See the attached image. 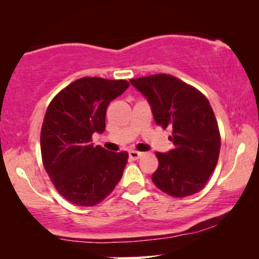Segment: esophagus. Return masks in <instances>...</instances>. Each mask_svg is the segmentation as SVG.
I'll use <instances>...</instances> for the list:
<instances>
[{
    "label": "esophagus",
    "mask_w": 259,
    "mask_h": 259,
    "mask_svg": "<svg viewBox=\"0 0 259 259\" xmlns=\"http://www.w3.org/2000/svg\"><path fill=\"white\" fill-rule=\"evenodd\" d=\"M130 158L132 159V160H138V159L141 158L144 155L143 152H139V151H130Z\"/></svg>",
    "instance_id": "34e87169"
}]
</instances>
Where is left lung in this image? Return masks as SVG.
<instances>
[{
  "label": "left lung",
  "mask_w": 259,
  "mask_h": 259,
  "mask_svg": "<svg viewBox=\"0 0 259 259\" xmlns=\"http://www.w3.org/2000/svg\"><path fill=\"white\" fill-rule=\"evenodd\" d=\"M150 102L155 123L172 128L175 148L155 152L159 166L152 180L162 192L184 198L199 192L217 165L221 133L206 97L169 74L130 80Z\"/></svg>",
  "instance_id": "left-lung-1"
}]
</instances>
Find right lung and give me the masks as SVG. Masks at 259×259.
I'll use <instances>...</instances> for the list:
<instances>
[{
  "label": "right lung",
  "instance_id": "obj_1",
  "mask_svg": "<svg viewBox=\"0 0 259 259\" xmlns=\"http://www.w3.org/2000/svg\"><path fill=\"white\" fill-rule=\"evenodd\" d=\"M130 83L84 76L55 95L46 111L40 145L42 162L61 196L79 206H94L121 179L128 153L93 146V133L106 127V109Z\"/></svg>",
  "mask_w": 259,
  "mask_h": 259
}]
</instances>
